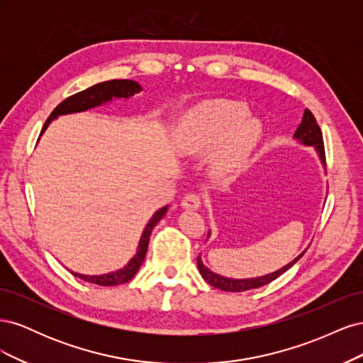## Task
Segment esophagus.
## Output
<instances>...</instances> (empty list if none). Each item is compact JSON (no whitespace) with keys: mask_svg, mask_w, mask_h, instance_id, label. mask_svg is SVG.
Returning <instances> with one entry per match:
<instances>
[{"mask_svg":"<svg viewBox=\"0 0 363 363\" xmlns=\"http://www.w3.org/2000/svg\"><path fill=\"white\" fill-rule=\"evenodd\" d=\"M200 206H201V200L196 194L184 195V199L182 200V207L184 211H199Z\"/></svg>","mask_w":363,"mask_h":363,"instance_id":"esophagus-1","label":"esophagus"}]
</instances>
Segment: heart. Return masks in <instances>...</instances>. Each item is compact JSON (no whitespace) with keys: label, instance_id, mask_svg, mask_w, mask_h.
I'll use <instances>...</instances> for the list:
<instances>
[{"label":"heart","instance_id":"heart-1","mask_svg":"<svg viewBox=\"0 0 363 363\" xmlns=\"http://www.w3.org/2000/svg\"><path fill=\"white\" fill-rule=\"evenodd\" d=\"M262 136V124L248 108L230 100H207L186 111L175 124L171 147L180 157L212 152L216 177H232L245 168Z\"/></svg>","mask_w":363,"mask_h":363}]
</instances>
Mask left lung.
<instances>
[{
  "label": "left lung",
  "mask_w": 363,
  "mask_h": 363,
  "mask_svg": "<svg viewBox=\"0 0 363 363\" xmlns=\"http://www.w3.org/2000/svg\"><path fill=\"white\" fill-rule=\"evenodd\" d=\"M294 139L298 140L300 144L304 145V147H313V150L316 151V155H318V159H320L321 164L325 169V155H324V145H323V133H321L320 125H318V123H316L315 116L312 115L309 108H306V111H304L301 123H300L298 127H296L295 133H294ZM207 238H211V230H208ZM306 251H307V248L303 252H300V255L296 256L292 262H289L288 265L281 267L280 269L269 272V274H265V276L251 277V279H230V277L219 276V274L211 271L204 265L203 260H201V256H199V260H196V267H199V272L201 274V277L208 284H211V286H213L216 289L225 291V292H244V291L265 286V284L271 283L272 280H276L277 277L281 276V274H284L289 268H292L295 263L303 257Z\"/></svg>",
  "instance_id": "8db88e82"
}]
</instances>
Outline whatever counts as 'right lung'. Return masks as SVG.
I'll list each match as a JSON object with an SVG mask.
<instances>
[{
  "instance_id": "obj_1",
  "label": "right lung",
  "mask_w": 363,
  "mask_h": 363,
  "mask_svg": "<svg viewBox=\"0 0 363 363\" xmlns=\"http://www.w3.org/2000/svg\"><path fill=\"white\" fill-rule=\"evenodd\" d=\"M140 91H142L140 84L135 80H111V82H103V83L87 87V89L67 98V100H63L56 108H54L50 118L47 119L45 125H43L40 131V136L45 133V130L48 128V125L52 123V121L57 119L59 116L91 111V108H95V107L111 104L113 100H128V98L139 94ZM167 212H168V206H163L150 218L148 224L145 225L144 232L140 235L135 257H131L124 268L107 272V274H98V276H89V274H80L75 271H71V274L87 283L98 284V286H116V284L130 281L136 276V272L139 271L142 263H144L152 228L157 225V223L164 215H167Z\"/></svg>"
}]
</instances>
